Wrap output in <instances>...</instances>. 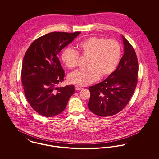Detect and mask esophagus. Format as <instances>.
<instances>
[{
    "label": "esophagus",
    "instance_id": "34e87169",
    "mask_svg": "<svg viewBox=\"0 0 159 159\" xmlns=\"http://www.w3.org/2000/svg\"><path fill=\"white\" fill-rule=\"evenodd\" d=\"M75 90H76V91H80V90H81L83 88H82L81 86H78V85H75Z\"/></svg>",
    "mask_w": 159,
    "mask_h": 159
}]
</instances>
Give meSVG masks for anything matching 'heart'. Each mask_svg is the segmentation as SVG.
Segmentation results:
<instances>
[{
    "mask_svg": "<svg viewBox=\"0 0 159 159\" xmlns=\"http://www.w3.org/2000/svg\"><path fill=\"white\" fill-rule=\"evenodd\" d=\"M79 52L88 57L86 67L70 73L68 81L78 86H86L101 78L110 75L117 68L122 56L119 43L115 40H107L98 37H90L77 45ZM61 59L64 65L70 69L78 66L79 53L70 47L62 51Z\"/></svg>",
    "mask_w": 159,
    "mask_h": 159,
    "instance_id": "obj_1",
    "label": "heart"
}]
</instances>
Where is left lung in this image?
Listing matches in <instances>:
<instances>
[{
    "label": "left lung",
    "instance_id": "8db88e82",
    "mask_svg": "<svg viewBox=\"0 0 159 159\" xmlns=\"http://www.w3.org/2000/svg\"><path fill=\"white\" fill-rule=\"evenodd\" d=\"M124 53L117 69L104 81L89 88L88 108L101 117L113 116L124 109L130 101L138 82V64L135 51L122 35Z\"/></svg>",
    "mask_w": 159,
    "mask_h": 159
}]
</instances>
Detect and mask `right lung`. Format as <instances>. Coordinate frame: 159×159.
Listing matches in <instances>:
<instances>
[{"instance_id":"right-lung-1","label":"right lung","mask_w":159,"mask_h":159,"mask_svg":"<svg viewBox=\"0 0 159 159\" xmlns=\"http://www.w3.org/2000/svg\"><path fill=\"white\" fill-rule=\"evenodd\" d=\"M80 32H53L36 39L23 59L21 81L25 97L38 113L52 117L61 113L75 92L74 86L57 88L64 71L58 56Z\"/></svg>"}]
</instances>
